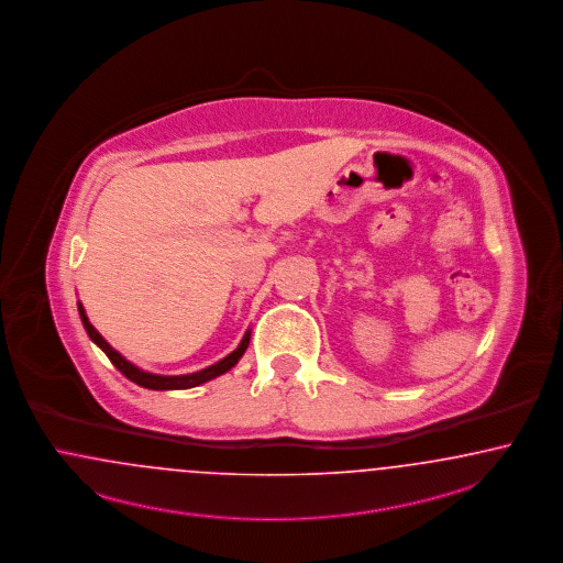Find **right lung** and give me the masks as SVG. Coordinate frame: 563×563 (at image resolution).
<instances>
[{"label":"right lung","instance_id":"right-lung-1","mask_svg":"<svg viewBox=\"0 0 563 563\" xmlns=\"http://www.w3.org/2000/svg\"><path fill=\"white\" fill-rule=\"evenodd\" d=\"M77 308H79V316H81V322H84V327H86V331H88V335H90L91 341L109 356V361L113 362L114 366L130 379V382H134L135 385H142V387H146V389H190V387H197V385H201L205 382H211V379H216V377H220V375H224L228 373L236 362L241 361V356L245 354V350H247L249 339H251V331L245 333V338L243 341L239 343V347L232 352V354H228L224 361L216 362V364H211V366H207V368H202L199 373H190V375H174V377H167V375H153V373H146V371H142V368H137L135 364H132L130 361H125L117 350H113L104 338L91 327L90 320H88V314H86V310H84V306H81V301L77 303Z\"/></svg>","mask_w":563,"mask_h":563}]
</instances>
